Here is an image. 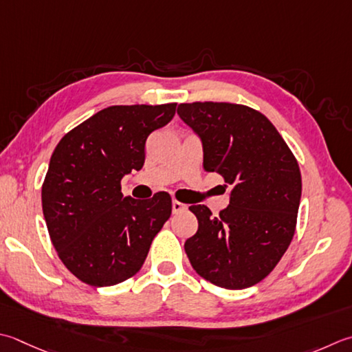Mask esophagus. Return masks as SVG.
<instances>
[{"label": "esophagus", "instance_id": "1", "mask_svg": "<svg viewBox=\"0 0 352 352\" xmlns=\"http://www.w3.org/2000/svg\"><path fill=\"white\" fill-rule=\"evenodd\" d=\"M186 209H188V206H186V204L177 201V199H174V201H172V212H174V213H180V212H183Z\"/></svg>", "mask_w": 352, "mask_h": 352}]
</instances>
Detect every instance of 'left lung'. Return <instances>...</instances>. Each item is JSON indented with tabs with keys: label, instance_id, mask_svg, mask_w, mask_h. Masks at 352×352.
I'll return each instance as SVG.
<instances>
[{
	"label": "left lung",
	"instance_id": "8db88e82",
	"mask_svg": "<svg viewBox=\"0 0 352 352\" xmlns=\"http://www.w3.org/2000/svg\"><path fill=\"white\" fill-rule=\"evenodd\" d=\"M180 119L203 144V169L232 186L229 206L212 217L190 206L198 230L184 250L194 270L227 290H243L270 274L290 245L298 218L299 164L264 114L224 102L180 103Z\"/></svg>",
	"mask_w": 352,
	"mask_h": 352
}]
</instances>
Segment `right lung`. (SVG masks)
I'll return each instance as SVG.
<instances>
[{"mask_svg":"<svg viewBox=\"0 0 352 352\" xmlns=\"http://www.w3.org/2000/svg\"><path fill=\"white\" fill-rule=\"evenodd\" d=\"M177 103L116 105L62 137L43 184V212L64 265L93 287L140 270L172 212V199L123 197L120 180L144 163L148 135L172 120Z\"/></svg>","mask_w":352,"mask_h":352,"instance_id":"add662e5","label":"right lung"}]
</instances>
